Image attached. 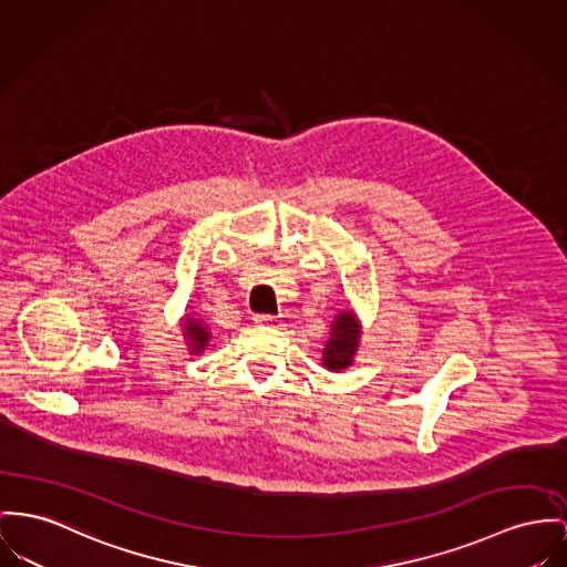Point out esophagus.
I'll use <instances>...</instances> for the list:
<instances>
[{
  "label": "esophagus",
  "mask_w": 567,
  "mask_h": 567,
  "mask_svg": "<svg viewBox=\"0 0 567 567\" xmlns=\"http://www.w3.org/2000/svg\"><path fill=\"white\" fill-rule=\"evenodd\" d=\"M254 320H256L258 324H275V316H270V313H256Z\"/></svg>",
  "instance_id": "esophagus-1"
}]
</instances>
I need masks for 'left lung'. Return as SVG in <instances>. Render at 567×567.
Listing matches in <instances>:
<instances>
[{"label":"left lung","mask_w":567,"mask_h":567,"mask_svg":"<svg viewBox=\"0 0 567 567\" xmlns=\"http://www.w3.org/2000/svg\"><path fill=\"white\" fill-rule=\"evenodd\" d=\"M359 343V324L350 311H343L333 322V333L324 348V365L340 372L352 363V354Z\"/></svg>","instance_id":"1"}]
</instances>
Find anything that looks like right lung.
<instances>
[{"mask_svg": "<svg viewBox=\"0 0 567 567\" xmlns=\"http://www.w3.org/2000/svg\"><path fill=\"white\" fill-rule=\"evenodd\" d=\"M185 333H187L189 346L195 352H197V350H204L206 341L210 338V333H208L202 324H197V322H187V324H185Z\"/></svg>", "mask_w": 567, "mask_h": 567, "instance_id": "obj_1", "label": "right lung"}]
</instances>
